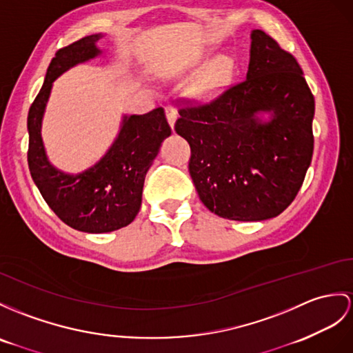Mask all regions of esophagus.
I'll use <instances>...</instances> for the list:
<instances>
[{"label": "esophagus", "mask_w": 353, "mask_h": 353, "mask_svg": "<svg viewBox=\"0 0 353 353\" xmlns=\"http://www.w3.org/2000/svg\"><path fill=\"white\" fill-rule=\"evenodd\" d=\"M165 112H166V118H168V123H169V125L172 127V130H174L175 128V121H176V110L172 108V106H168L166 109H165Z\"/></svg>", "instance_id": "34e87169"}]
</instances>
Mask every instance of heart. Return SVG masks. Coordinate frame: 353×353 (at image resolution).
<instances>
[{
	"mask_svg": "<svg viewBox=\"0 0 353 353\" xmlns=\"http://www.w3.org/2000/svg\"><path fill=\"white\" fill-rule=\"evenodd\" d=\"M230 64L228 58H216L205 68V72L194 85V94L202 100L212 99L220 91L223 82L229 73Z\"/></svg>",
	"mask_w": 353,
	"mask_h": 353,
	"instance_id": "obj_1",
	"label": "heart"
}]
</instances>
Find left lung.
Wrapping results in <instances>:
<instances>
[{"mask_svg": "<svg viewBox=\"0 0 353 353\" xmlns=\"http://www.w3.org/2000/svg\"><path fill=\"white\" fill-rule=\"evenodd\" d=\"M245 81L210 105L179 110L199 199L219 217L263 221L295 199L312 163L314 97L296 59L250 34Z\"/></svg>", "mask_w": 353, "mask_h": 353, "instance_id": "obj_1", "label": "left lung"}]
</instances>
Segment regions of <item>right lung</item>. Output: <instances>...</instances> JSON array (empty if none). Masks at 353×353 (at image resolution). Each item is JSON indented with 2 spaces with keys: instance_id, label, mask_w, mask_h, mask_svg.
Masks as SVG:
<instances>
[{
  "instance_id": "obj_1",
  "label": "right lung",
  "mask_w": 353,
  "mask_h": 353,
  "mask_svg": "<svg viewBox=\"0 0 353 353\" xmlns=\"http://www.w3.org/2000/svg\"><path fill=\"white\" fill-rule=\"evenodd\" d=\"M99 32L59 49L50 61L45 82L28 112V166L49 208L70 228L105 234L134 220L142 203L147 172L157 157L161 142L172 130L161 108L143 115L124 114L108 151L92 166L68 174L50 163L41 125L54 82L70 68L105 55Z\"/></svg>"
}]
</instances>
